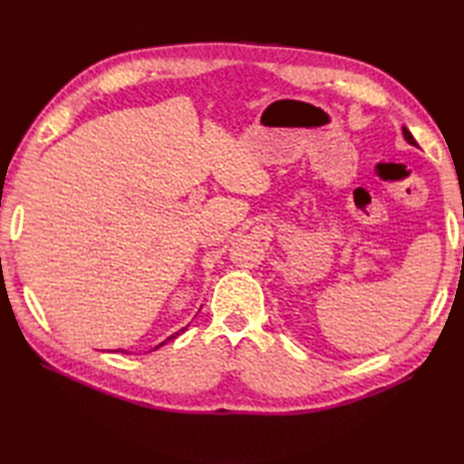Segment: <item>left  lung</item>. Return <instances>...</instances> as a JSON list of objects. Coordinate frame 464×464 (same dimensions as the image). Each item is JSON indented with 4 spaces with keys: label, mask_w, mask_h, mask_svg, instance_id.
Returning <instances> with one entry per match:
<instances>
[{
    "label": "left lung",
    "mask_w": 464,
    "mask_h": 464,
    "mask_svg": "<svg viewBox=\"0 0 464 464\" xmlns=\"http://www.w3.org/2000/svg\"><path fill=\"white\" fill-rule=\"evenodd\" d=\"M402 135H405V140L411 143V145H415L417 147V141H415V137L411 135V131L407 130V127H402Z\"/></svg>",
    "instance_id": "left-lung-1"
}]
</instances>
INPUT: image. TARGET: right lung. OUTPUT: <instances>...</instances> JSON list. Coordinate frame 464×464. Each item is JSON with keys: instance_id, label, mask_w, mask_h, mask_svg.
Here are the masks:
<instances>
[{"instance_id": "right-lung-1", "label": "right lung", "mask_w": 464, "mask_h": 464, "mask_svg": "<svg viewBox=\"0 0 464 464\" xmlns=\"http://www.w3.org/2000/svg\"><path fill=\"white\" fill-rule=\"evenodd\" d=\"M183 331H185V329H181L179 333H183ZM179 333H175V334H171V337H167V339H165L163 343H160V344H157V347H155V349H160V347H163V344H165V343H169L171 339H175V337H177V334H179ZM155 349H153V351H155ZM117 351H121V353H125L123 349H117Z\"/></svg>"}]
</instances>
